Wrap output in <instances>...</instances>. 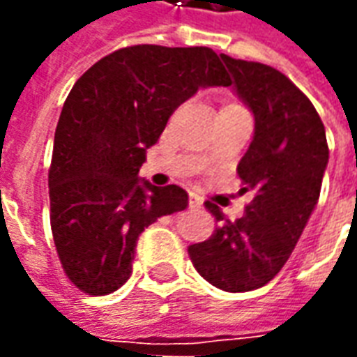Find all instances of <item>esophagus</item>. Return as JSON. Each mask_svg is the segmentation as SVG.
<instances>
[{"instance_id": "1", "label": "esophagus", "mask_w": 357, "mask_h": 357, "mask_svg": "<svg viewBox=\"0 0 357 357\" xmlns=\"http://www.w3.org/2000/svg\"><path fill=\"white\" fill-rule=\"evenodd\" d=\"M189 208L191 210L202 208V199L199 197V195H195V193L189 195Z\"/></svg>"}]
</instances>
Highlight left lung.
Instances as JSON below:
<instances>
[{
    "label": "left lung",
    "mask_w": 357,
    "mask_h": 357,
    "mask_svg": "<svg viewBox=\"0 0 357 357\" xmlns=\"http://www.w3.org/2000/svg\"><path fill=\"white\" fill-rule=\"evenodd\" d=\"M220 57L233 76V91L255 116V135L237 166L255 199L237 222L206 202L224 224L208 241L191 245L189 256L208 283L247 292L269 283L296 247L319 199L329 147L317 110L284 74Z\"/></svg>",
    "instance_id": "1"
}]
</instances>
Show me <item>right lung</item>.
<instances>
[{
  "instance_id": "obj_1",
  "label": "right lung",
  "mask_w": 357,
  "mask_h": 357,
  "mask_svg": "<svg viewBox=\"0 0 357 357\" xmlns=\"http://www.w3.org/2000/svg\"><path fill=\"white\" fill-rule=\"evenodd\" d=\"M229 84L210 47L162 45L114 51L74 84L55 130L50 201L59 260L80 291L120 289L145 227L187 208L185 189L137 174L181 102Z\"/></svg>"
}]
</instances>
